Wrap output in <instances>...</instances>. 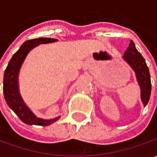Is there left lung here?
<instances>
[{
    "label": "left lung",
    "mask_w": 157,
    "mask_h": 157,
    "mask_svg": "<svg viewBox=\"0 0 157 157\" xmlns=\"http://www.w3.org/2000/svg\"><path fill=\"white\" fill-rule=\"evenodd\" d=\"M123 58L129 63V65L134 69L136 74V78L141 87V98L143 105L148 104L150 94H151V81L150 74L147 63L141 53L136 50L134 42L131 40L129 46L124 53Z\"/></svg>",
    "instance_id": "left-lung-1"
}]
</instances>
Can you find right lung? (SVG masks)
I'll return each instance as SVG.
<instances>
[{"label":"right lung","instance_id":"right-lung-1","mask_svg":"<svg viewBox=\"0 0 157 157\" xmlns=\"http://www.w3.org/2000/svg\"><path fill=\"white\" fill-rule=\"evenodd\" d=\"M54 38H36L28 40L22 44L20 49L13 55L9 62V64L4 72L3 78V94L4 98L9 106L15 112L22 122L28 125L48 126L54 123L59 117L52 120H43L36 118L31 111L28 108L21 100L18 90V73L22 62L24 61L27 54L34 47L41 44H49L56 42Z\"/></svg>","mask_w":157,"mask_h":157}]
</instances>
